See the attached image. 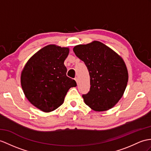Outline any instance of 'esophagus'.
<instances>
[{
    "label": "esophagus",
    "instance_id": "esophagus-1",
    "mask_svg": "<svg viewBox=\"0 0 151 151\" xmlns=\"http://www.w3.org/2000/svg\"><path fill=\"white\" fill-rule=\"evenodd\" d=\"M75 80H76V83H78V81H79V79H78V78H75Z\"/></svg>",
    "mask_w": 151,
    "mask_h": 151
}]
</instances>
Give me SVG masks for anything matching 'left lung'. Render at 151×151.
Returning a JSON list of instances; mask_svg holds the SVG:
<instances>
[{"instance_id":"left-lung-1","label":"left lung","mask_w":151,"mask_h":151,"mask_svg":"<svg viewBox=\"0 0 151 151\" xmlns=\"http://www.w3.org/2000/svg\"><path fill=\"white\" fill-rule=\"evenodd\" d=\"M73 50L84 61L90 77V91L83 95L85 104L97 111L111 109L122 97L127 84V70L122 58L97 41Z\"/></svg>"}]
</instances>
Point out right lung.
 I'll return each instance as SVG.
<instances>
[{
  "instance_id": "add662e5",
  "label": "right lung",
  "mask_w": 151,
  "mask_h": 151,
  "mask_svg": "<svg viewBox=\"0 0 151 151\" xmlns=\"http://www.w3.org/2000/svg\"><path fill=\"white\" fill-rule=\"evenodd\" d=\"M68 53V48L47 45L29 59L22 72L25 97L44 112L60 107L70 88L77 86L75 80L67 76L64 61Z\"/></svg>"
}]
</instances>
